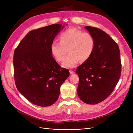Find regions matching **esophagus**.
Wrapping results in <instances>:
<instances>
[{
  "label": "esophagus",
  "instance_id": "esophagus-1",
  "mask_svg": "<svg viewBox=\"0 0 133 133\" xmlns=\"http://www.w3.org/2000/svg\"><path fill=\"white\" fill-rule=\"evenodd\" d=\"M69 73H70V74H73L74 73V72L72 70H69Z\"/></svg>",
  "mask_w": 133,
  "mask_h": 133
}]
</instances>
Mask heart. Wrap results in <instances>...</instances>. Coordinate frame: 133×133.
<instances>
[{"label": "heart", "instance_id": "b5f03b06", "mask_svg": "<svg viewBox=\"0 0 133 133\" xmlns=\"http://www.w3.org/2000/svg\"><path fill=\"white\" fill-rule=\"evenodd\" d=\"M59 43L54 41L50 50L55 60L61 62L64 59L67 50L68 54L62 65L67 68L74 67L79 60H88L94 51L95 40L91 34L83 32L75 28H71L62 32L59 37Z\"/></svg>", "mask_w": 133, "mask_h": 133}]
</instances>
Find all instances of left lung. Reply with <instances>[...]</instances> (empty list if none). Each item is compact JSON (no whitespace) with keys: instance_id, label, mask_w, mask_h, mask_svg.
Returning a JSON list of instances; mask_svg holds the SVG:
<instances>
[{"instance_id":"1","label":"left lung","mask_w":133,"mask_h":133,"mask_svg":"<svg viewBox=\"0 0 133 133\" xmlns=\"http://www.w3.org/2000/svg\"><path fill=\"white\" fill-rule=\"evenodd\" d=\"M95 40L89 59L75 71L79 82L77 92L86 103L95 104L108 97L120 79L121 63L119 47L108 34L96 27L86 26Z\"/></svg>"}]
</instances>
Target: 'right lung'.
Here are the masks:
<instances>
[{
	"instance_id": "add662e5",
	"label": "right lung",
	"mask_w": 133,
	"mask_h": 133,
	"mask_svg": "<svg viewBox=\"0 0 133 133\" xmlns=\"http://www.w3.org/2000/svg\"><path fill=\"white\" fill-rule=\"evenodd\" d=\"M64 26L52 24L28 33L13 55L14 77L18 91L30 102L41 107L58 100L60 88L69 75L52 57L50 46Z\"/></svg>"
}]
</instances>
